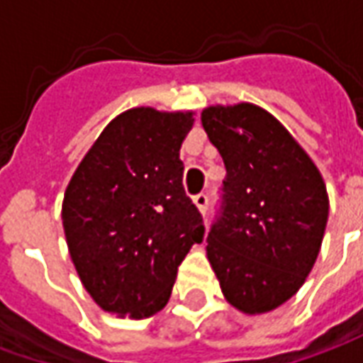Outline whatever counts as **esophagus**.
Returning <instances> with one entry per match:
<instances>
[{
    "label": "esophagus",
    "instance_id": "obj_1",
    "mask_svg": "<svg viewBox=\"0 0 363 363\" xmlns=\"http://www.w3.org/2000/svg\"><path fill=\"white\" fill-rule=\"evenodd\" d=\"M194 204L198 206V210H200V212L206 213V210H208V196L200 192V194H196V196H194Z\"/></svg>",
    "mask_w": 363,
    "mask_h": 363
}]
</instances>
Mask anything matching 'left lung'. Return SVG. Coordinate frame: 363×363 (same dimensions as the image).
Instances as JSON below:
<instances>
[{
  "instance_id": "8db88e82",
  "label": "left lung",
  "mask_w": 363,
  "mask_h": 363,
  "mask_svg": "<svg viewBox=\"0 0 363 363\" xmlns=\"http://www.w3.org/2000/svg\"><path fill=\"white\" fill-rule=\"evenodd\" d=\"M202 126L228 171L206 239L208 260L235 309L272 311L296 296L317 260L328 220L325 181L257 104L208 106Z\"/></svg>"
}]
</instances>
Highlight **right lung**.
<instances>
[{"instance_id": "1", "label": "right lung", "mask_w": 363, "mask_h": 363, "mask_svg": "<svg viewBox=\"0 0 363 363\" xmlns=\"http://www.w3.org/2000/svg\"><path fill=\"white\" fill-rule=\"evenodd\" d=\"M194 112L140 106L104 128L67 184L62 221L82 284L104 311L145 319L171 297L204 223L182 186Z\"/></svg>"}]
</instances>
